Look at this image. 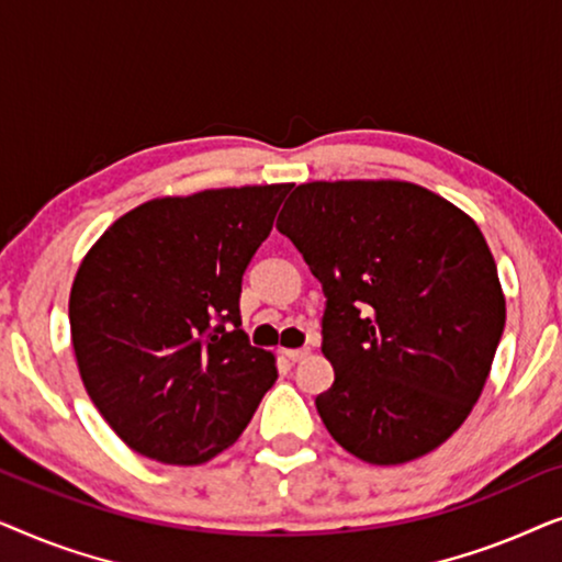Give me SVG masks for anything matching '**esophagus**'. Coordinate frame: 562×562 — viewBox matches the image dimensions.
Listing matches in <instances>:
<instances>
[{
    "label": "esophagus",
    "mask_w": 562,
    "mask_h": 562,
    "mask_svg": "<svg viewBox=\"0 0 562 562\" xmlns=\"http://www.w3.org/2000/svg\"><path fill=\"white\" fill-rule=\"evenodd\" d=\"M281 352L291 360V363H296V360H302V358L310 356V348H283Z\"/></svg>",
    "instance_id": "esophagus-1"
}]
</instances>
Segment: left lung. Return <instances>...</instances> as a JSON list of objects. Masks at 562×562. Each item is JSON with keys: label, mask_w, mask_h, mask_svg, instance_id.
I'll return each mask as SVG.
<instances>
[{"label": "left lung", "mask_w": 562, "mask_h": 562, "mask_svg": "<svg viewBox=\"0 0 562 562\" xmlns=\"http://www.w3.org/2000/svg\"><path fill=\"white\" fill-rule=\"evenodd\" d=\"M276 227L322 281L317 396L333 440L402 465L448 440L479 402L506 322L496 260L463 210L419 183H299Z\"/></svg>", "instance_id": "8db88e82"}]
</instances>
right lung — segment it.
<instances>
[{
    "mask_svg": "<svg viewBox=\"0 0 562 562\" xmlns=\"http://www.w3.org/2000/svg\"><path fill=\"white\" fill-rule=\"evenodd\" d=\"M289 191L150 199L83 256L68 299L76 366L127 448L202 465L235 445L279 379L273 352L240 329V289Z\"/></svg>",
    "mask_w": 562,
    "mask_h": 562,
    "instance_id": "1",
    "label": "right lung"
}]
</instances>
